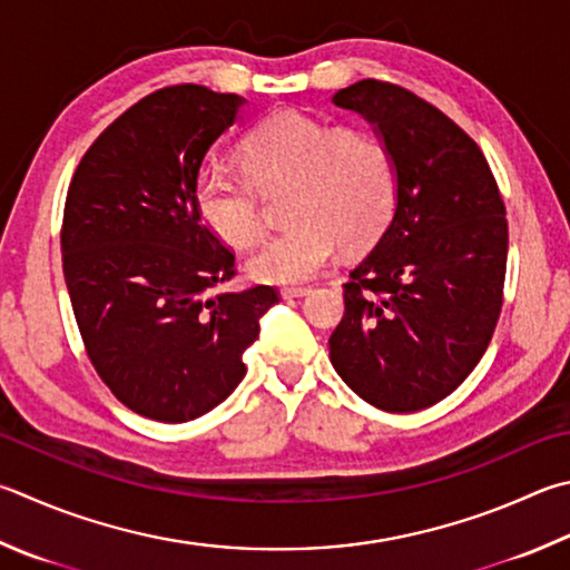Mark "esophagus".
Masks as SVG:
<instances>
[{"label":"esophagus","instance_id":"obj_1","mask_svg":"<svg viewBox=\"0 0 570 570\" xmlns=\"http://www.w3.org/2000/svg\"><path fill=\"white\" fill-rule=\"evenodd\" d=\"M308 294H312V288H308V286H286V288H282L284 298H302V296H308Z\"/></svg>","mask_w":570,"mask_h":570}]
</instances>
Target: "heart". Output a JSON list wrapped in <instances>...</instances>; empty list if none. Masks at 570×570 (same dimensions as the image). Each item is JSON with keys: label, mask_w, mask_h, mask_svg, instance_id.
I'll list each match as a JSON object with an SVG mask.
<instances>
[{"label": "heart", "mask_w": 570, "mask_h": 570, "mask_svg": "<svg viewBox=\"0 0 570 570\" xmlns=\"http://www.w3.org/2000/svg\"><path fill=\"white\" fill-rule=\"evenodd\" d=\"M244 174L209 167L196 177L202 222L236 249L264 234L258 194L288 189L282 234L249 258V274L266 284H298L324 268L336 246L361 252L386 229L396 209V161L379 134L278 111L239 144Z\"/></svg>", "instance_id": "b5f03b06"}]
</instances>
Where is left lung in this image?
<instances>
[{"label":"left lung","instance_id":"1","mask_svg":"<svg viewBox=\"0 0 570 570\" xmlns=\"http://www.w3.org/2000/svg\"><path fill=\"white\" fill-rule=\"evenodd\" d=\"M396 161V209L348 274L328 338L346 386L389 413L456 391L491 344L503 304L509 222L489 161L469 134L413 91L379 79L338 89Z\"/></svg>","mask_w":570,"mask_h":570}]
</instances>
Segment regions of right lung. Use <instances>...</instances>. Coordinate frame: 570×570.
<instances>
[{
  "mask_svg": "<svg viewBox=\"0 0 570 570\" xmlns=\"http://www.w3.org/2000/svg\"><path fill=\"white\" fill-rule=\"evenodd\" d=\"M244 105L199 85L154 91L99 134L71 177L61 266L87 356L124 406L194 421L242 384V354L274 286L217 292L234 254L202 222L194 186Z\"/></svg>",
  "mask_w": 570,
  "mask_h": 570,
  "instance_id": "right-lung-1",
  "label": "right lung"
}]
</instances>
